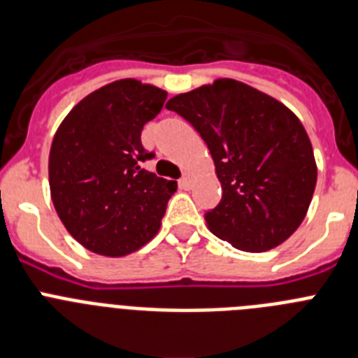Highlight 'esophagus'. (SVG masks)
I'll use <instances>...</instances> for the list:
<instances>
[{
  "mask_svg": "<svg viewBox=\"0 0 358 358\" xmlns=\"http://www.w3.org/2000/svg\"><path fill=\"white\" fill-rule=\"evenodd\" d=\"M192 186H194V176H192V173H185L181 181H179V188L189 189Z\"/></svg>",
  "mask_w": 358,
  "mask_h": 358,
  "instance_id": "1",
  "label": "esophagus"
}]
</instances>
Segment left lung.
Returning a JSON list of instances; mask_svg holds the SVG:
<instances>
[{"label":"left lung","instance_id":"left-lung-1","mask_svg":"<svg viewBox=\"0 0 358 358\" xmlns=\"http://www.w3.org/2000/svg\"><path fill=\"white\" fill-rule=\"evenodd\" d=\"M166 109L197 129L213 157L222 201L204 220L215 236L240 251L264 252L301 226L317 164L289 107L235 78H217L176 94Z\"/></svg>","mask_w":358,"mask_h":358}]
</instances>
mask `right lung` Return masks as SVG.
Listing matches in <instances>:
<instances>
[{
  "label": "right lung",
  "mask_w": 358,
  "mask_h": 358,
  "mask_svg": "<svg viewBox=\"0 0 358 358\" xmlns=\"http://www.w3.org/2000/svg\"><path fill=\"white\" fill-rule=\"evenodd\" d=\"M166 91L136 78L102 85L68 113L50 148V194L69 235L96 255L120 258L157 235L177 182L141 169L152 157L143 125Z\"/></svg>",
  "instance_id": "obj_1"
}]
</instances>
